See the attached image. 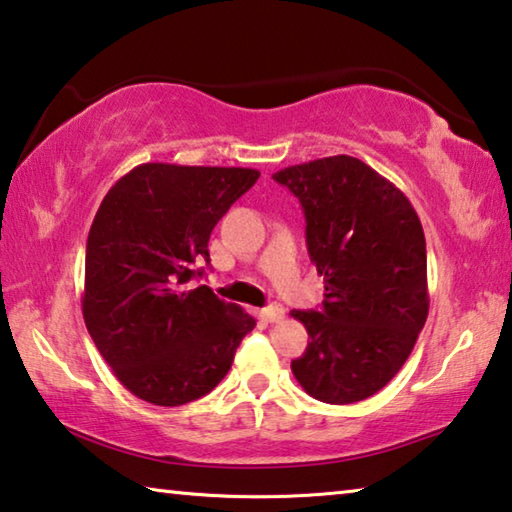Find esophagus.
Listing matches in <instances>:
<instances>
[{"label":"esophagus","mask_w":512,"mask_h":512,"mask_svg":"<svg viewBox=\"0 0 512 512\" xmlns=\"http://www.w3.org/2000/svg\"><path fill=\"white\" fill-rule=\"evenodd\" d=\"M261 316L267 322H281L283 318H286V309H283L281 304H272V306H265V309H261Z\"/></svg>","instance_id":"34e87169"}]
</instances>
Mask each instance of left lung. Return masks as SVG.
<instances>
[{
    "instance_id": "left-lung-1",
    "label": "left lung",
    "mask_w": 512,
    "mask_h": 512,
    "mask_svg": "<svg viewBox=\"0 0 512 512\" xmlns=\"http://www.w3.org/2000/svg\"><path fill=\"white\" fill-rule=\"evenodd\" d=\"M302 203L306 247L325 277L320 311H293L309 332L295 380L332 405L371 398L410 357L428 318L426 238L407 196L350 155L272 174Z\"/></svg>"
}]
</instances>
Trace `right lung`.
Here are the masks:
<instances>
[{
	"label": "right lung",
	"instance_id": "1",
	"mask_svg": "<svg viewBox=\"0 0 512 512\" xmlns=\"http://www.w3.org/2000/svg\"><path fill=\"white\" fill-rule=\"evenodd\" d=\"M261 171L146 162L116 180L86 240L82 313L102 359L137 398L178 407L206 396L256 320L208 286L215 224Z\"/></svg>",
	"mask_w": 512,
	"mask_h": 512
}]
</instances>
